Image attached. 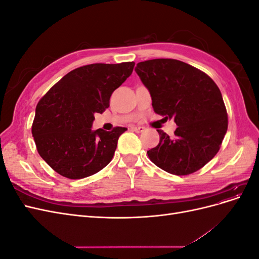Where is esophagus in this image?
<instances>
[{"instance_id":"34e87169","label":"esophagus","mask_w":259,"mask_h":259,"mask_svg":"<svg viewBox=\"0 0 259 259\" xmlns=\"http://www.w3.org/2000/svg\"><path fill=\"white\" fill-rule=\"evenodd\" d=\"M131 130L133 132H136V133H142V132L145 131V127L144 126H138V125H133Z\"/></svg>"}]
</instances>
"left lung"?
Returning a JSON list of instances; mask_svg holds the SVG:
<instances>
[{
  "mask_svg": "<svg viewBox=\"0 0 259 259\" xmlns=\"http://www.w3.org/2000/svg\"><path fill=\"white\" fill-rule=\"evenodd\" d=\"M135 71L148 89L155 113L177 125L170 137L158 130L160 143L147 151L156 166L189 175L214 158L228 128L222 93L210 77L176 59L138 62Z\"/></svg>",
  "mask_w": 259,
  "mask_h": 259,
  "instance_id": "obj_1",
  "label": "left lung"
}]
</instances>
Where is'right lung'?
Returning <instances> with one entry per match:
<instances>
[{
    "label": "right lung",
    "mask_w": 259,
    "mask_h": 259,
    "mask_svg": "<svg viewBox=\"0 0 259 259\" xmlns=\"http://www.w3.org/2000/svg\"><path fill=\"white\" fill-rule=\"evenodd\" d=\"M134 66L131 61L76 68L38 101L32 136L38 154L59 175L81 179L110 163L117 139L127 128L93 131L94 114L109 107L112 93L132 74Z\"/></svg>",
    "instance_id": "add662e5"
}]
</instances>
